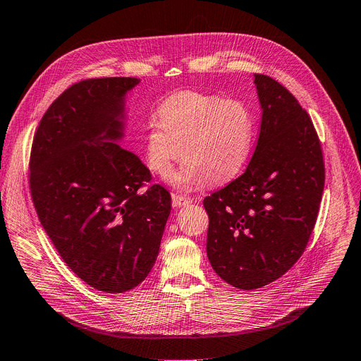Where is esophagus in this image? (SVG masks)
Instances as JSON below:
<instances>
[{"mask_svg":"<svg viewBox=\"0 0 361 361\" xmlns=\"http://www.w3.org/2000/svg\"><path fill=\"white\" fill-rule=\"evenodd\" d=\"M190 202H191V200L186 198V197H182V195H178V194L171 195V204H173L175 209H180V207H183V205H188Z\"/></svg>","mask_w":361,"mask_h":361,"instance_id":"esophagus-1","label":"esophagus"}]
</instances>
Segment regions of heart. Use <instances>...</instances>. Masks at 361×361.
<instances>
[{"mask_svg": "<svg viewBox=\"0 0 361 361\" xmlns=\"http://www.w3.org/2000/svg\"><path fill=\"white\" fill-rule=\"evenodd\" d=\"M160 114L161 120L151 117L147 125L145 159L154 173L167 178L182 157L185 163L171 176L180 191L241 173L254 144V118L244 102L185 91L170 97Z\"/></svg>", "mask_w": 361, "mask_h": 361, "instance_id": "1", "label": "heart"}]
</instances>
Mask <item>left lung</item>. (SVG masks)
Masks as SVG:
<instances>
[{
	"mask_svg": "<svg viewBox=\"0 0 361 361\" xmlns=\"http://www.w3.org/2000/svg\"><path fill=\"white\" fill-rule=\"evenodd\" d=\"M262 125L244 173L204 198L207 257L219 276L239 289L279 279L304 252L324 186L317 132L297 98L255 73Z\"/></svg>",
	"mask_w": 361,
	"mask_h": 361,
	"instance_id": "left-lung-1",
	"label": "left lung"
}]
</instances>
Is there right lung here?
Listing matches in <instances>:
<instances>
[{"label": "right lung", "instance_id": "right-lung-1", "mask_svg": "<svg viewBox=\"0 0 361 361\" xmlns=\"http://www.w3.org/2000/svg\"><path fill=\"white\" fill-rule=\"evenodd\" d=\"M138 78L85 79L67 88L33 136L29 185L42 228L85 283L116 294L138 286L159 255L171 197L117 144L125 97Z\"/></svg>", "mask_w": 361, "mask_h": 361}]
</instances>
